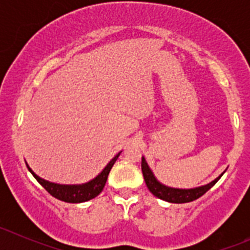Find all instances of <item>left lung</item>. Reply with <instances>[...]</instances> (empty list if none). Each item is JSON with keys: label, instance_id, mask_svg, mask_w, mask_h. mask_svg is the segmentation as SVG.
Masks as SVG:
<instances>
[{"label": "left lung", "instance_id": "obj_1", "mask_svg": "<svg viewBox=\"0 0 250 250\" xmlns=\"http://www.w3.org/2000/svg\"><path fill=\"white\" fill-rule=\"evenodd\" d=\"M141 170H143L144 180H145L146 186L150 190V192L153 196L158 197L160 200L167 201L170 203H188L192 202V201L197 200L201 196H203L204 193L208 190H210L214 185L216 184V181L223 176L219 175L215 180H213L211 183L207 184V185L200 186V188H168V186L161 184L157 179L155 178L153 173L151 172V169L148 168L147 163H146L145 158H141Z\"/></svg>", "mask_w": 250, "mask_h": 250}]
</instances>
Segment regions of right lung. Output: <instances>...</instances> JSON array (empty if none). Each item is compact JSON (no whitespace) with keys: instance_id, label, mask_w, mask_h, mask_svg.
Instances as JSON below:
<instances>
[{"instance_id":"add662e5","label":"right lung","mask_w":250,"mask_h":250,"mask_svg":"<svg viewBox=\"0 0 250 250\" xmlns=\"http://www.w3.org/2000/svg\"><path fill=\"white\" fill-rule=\"evenodd\" d=\"M120 153H117V155L110 161L109 165L103 169V172L100 173L99 175L95 176L93 180L88 181V183L85 184H81V185H60V184L49 183V181L41 179L39 175H36V174L32 172V169L27 166V163L26 167L27 169L30 170V173L34 175V178L46 188L48 193H50L53 197L58 198V200L60 201H64V202L67 203H82L85 202V201H89L92 200V198L97 197V196L102 192L105 184H106L107 176H109L111 168L115 165L116 160L118 158Z\"/></svg>"}]
</instances>
